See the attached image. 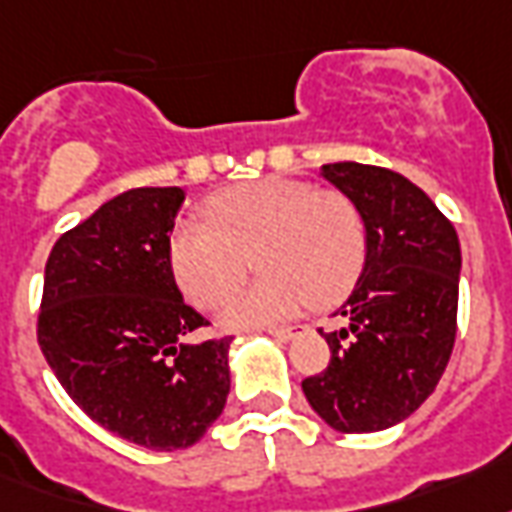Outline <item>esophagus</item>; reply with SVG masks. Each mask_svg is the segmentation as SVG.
Returning a JSON list of instances; mask_svg holds the SVG:
<instances>
[{
	"mask_svg": "<svg viewBox=\"0 0 512 512\" xmlns=\"http://www.w3.org/2000/svg\"><path fill=\"white\" fill-rule=\"evenodd\" d=\"M267 333H270L275 341H294V338L305 335V327H302V324H294V327H272Z\"/></svg>",
	"mask_w": 512,
	"mask_h": 512,
	"instance_id": "esophagus-1",
	"label": "esophagus"
}]
</instances>
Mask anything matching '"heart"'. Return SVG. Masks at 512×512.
<instances>
[{"mask_svg":"<svg viewBox=\"0 0 512 512\" xmlns=\"http://www.w3.org/2000/svg\"><path fill=\"white\" fill-rule=\"evenodd\" d=\"M204 210L207 220H182L171 234V270L185 297L215 308L245 281L253 259L264 270L223 305L226 327H267L311 302L333 305L360 278L365 226L341 193L267 177L223 190Z\"/></svg>","mask_w":512,"mask_h":512,"instance_id":"heart-1","label":"heart"}]
</instances>
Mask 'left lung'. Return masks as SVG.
<instances>
[{"label":"left lung","mask_w":512,"mask_h":512,"mask_svg":"<svg viewBox=\"0 0 512 512\" xmlns=\"http://www.w3.org/2000/svg\"><path fill=\"white\" fill-rule=\"evenodd\" d=\"M352 201L365 226V264L324 333L330 365L302 393L341 434L393 428L434 393L455 343L461 245L453 223L401 174L365 163L319 171Z\"/></svg>","instance_id":"left-lung-1"}]
</instances>
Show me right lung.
<instances>
[{
  "mask_svg": "<svg viewBox=\"0 0 512 512\" xmlns=\"http://www.w3.org/2000/svg\"><path fill=\"white\" fill-rule=\"evenodd\" d=\"M182 188H133L51 248L37 341L59 384L111 434L149 450L190 447L231 390L229 343L193 341L207 319L171 272Z\"/></svg>",
  "mask_w": 512,
  "mask_h": 512,
  "instance_id": "1",
  "label": "right lung"
}]
</instances>
